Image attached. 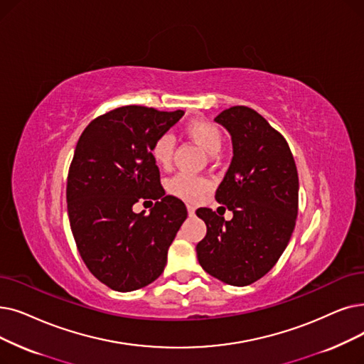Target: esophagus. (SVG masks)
<instances>
[{
  "mask_svg": "<svg viewBox=\"0 0 364 364\" xmlns=\"http://www.w3.org/2000/svg\"><path fill=\"white\" fill-rule=\"evenodd\" d=\"M195 211H196V208L193 207V205L188 203V205H187V213H188V215H193Z\"/></svg>",
  "mask_w": 364,
  "mask_h": 364,
  "instance_id": "esophagus-1",
  "label": "esophagus"
}]
</instances>
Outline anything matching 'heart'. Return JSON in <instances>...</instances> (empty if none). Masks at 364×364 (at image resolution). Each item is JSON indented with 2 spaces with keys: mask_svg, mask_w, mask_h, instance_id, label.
I'll use <instances>...</instances> for the list:
<instances>
[{
  "mask_svg": "<svg viewBox=\"0 0 364 364\" xmlns=\"http://www.w3.org/2000/svg\"><path fill=\"white\" fill-rule=\"evenodd\" d=\"M183 132L193 143L202 147L205 151L214 154L221 147V132L217 126L205 119H192L184 123ZM153 161L168 168L173 156V139L169 135H159L150 147ZM210 188V181L202 177H193L188 173H177L169 181V191L186 200H198Z\"/></svg>",
  "mask_w": 364,
  "mask_h": 364,
  "instance_id": "b5f03b06",
  "label": "heart"
}]
</instances>
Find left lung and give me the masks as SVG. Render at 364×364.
I'll return each mask as SVG.
<instances>
[{
  "mask_svg": "<svg viewBox=\"0 0 364 364\" xmlns=\"http://www.w3.org/2000/svg\"><path fill=\"white\" fill-rule=\"evenodd\" d=\"M214 120L232 136L233 157L215 200L233 218L226 221L199 208L207 235L196 255L205 272L244 287L272 269L291 238L299 208L297 169L286 138L256 109L235 105Z\"/></svg>",
  "mask_w": 364,
  "mask_h": 364,
  "instance_id": "left-lung-1",
  "label": "left lung"
}]
</instances>
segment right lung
I'll list each match as a JSON object with an SVG mask.
<instances>
[{"instance_id":"obj_1","label":"right lung","mask_w":364,"mask_h":364,"mask_svg":"<svg viewBox=\"0 0 364 364\" xmlns=\"http://www.w3.org/2000/svg\"><path fill=\"white\" fill-rule=\"evenodd\" d=\"M183 114L124 105L93 119L77 141L67 178L70 226L87 269L112 290L159 278L187 217L184 202L165 195L150 153ZM138 200H156L150 215L132 211Z\"/></svg>"}]
</instances>
